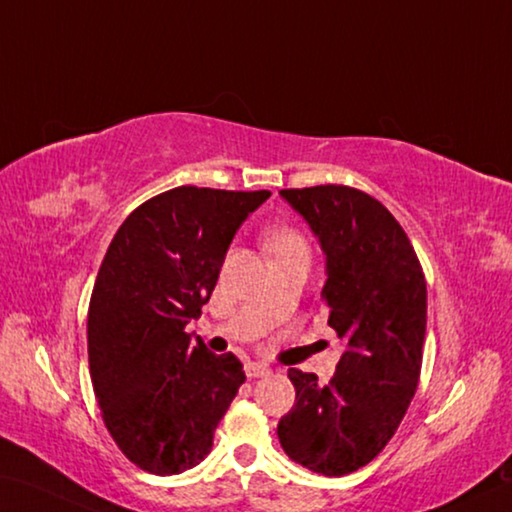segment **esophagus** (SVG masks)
<instances>
[{
	"mask_svg": "<svg viewBox=\"0 0 512 512\" xmlns=\"http://www.w3.org/2000/svg\"><path fill=\"white\" fill-rule=\"evenodd\" d=\"M245 373H247V378H265V375H270V369H267L265 364L247 362L245 364Z\"/></svg>",
	"mask_w": 512,
	"mask_h": 512,
	"instance_id": "esophagus-1",
	"label": "esophagus"
}]
</instances>
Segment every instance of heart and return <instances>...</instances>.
Segmentation results:
<instances>
[{"mask_svg": "<svg viewBox=\"0 0 512 512\" xmlns=\"http://www.w3.org/2000/svg\"><path fill=\"white\" fill-rule=\"evenodd\" d=\"M263 245L272 256L283 254V251H292V249L306 251V240H303L299 231H294L290 227H276L272 231H267Z\"/></svg>", "mask_w": 512, "mask_h": 512, "instance_id": "b5f03b06", "label": "heart"}]
</instances>
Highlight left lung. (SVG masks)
Here are the masks:
<instances>
[{"label":"left lung","instance_id":"8db88e82","mask_svg":"<svg viewBox=\"0 0 512 512\" xmlns=\"http://www.w3.org/2000/svg\"><path fill=\"white\" fill-rule=\"evenodd\" d=\"M321 242L328 326L344 342L328 384L290 369L297 402L279 441L294 463L324 477L364 468L396 434L414 398L427 328L423 265L389 209L360 188H283Z\"/></svg>","mask_w":512,"mask_h":512}]
</instances>
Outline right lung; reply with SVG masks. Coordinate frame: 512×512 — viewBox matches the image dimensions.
<instances>
[{
    "label": "right lung",
    "mask_w": 512,
    "mask_h": 512,
    "mask_svg": "<svg viewBox=\"0 0 512 512\" xmlns=\"http://www.w3.org/2000/svg\"><path fill=\"white\" fill-rule=\"evenodd\" d=\"M270 191L177 186L137 206L112 238L87 312L89 375L107 432L137 468L191 470L245 382L186 324L202 315L224 254Z\"/></svg>",
    "instance_id": "obj_1"
}]
</instances>
